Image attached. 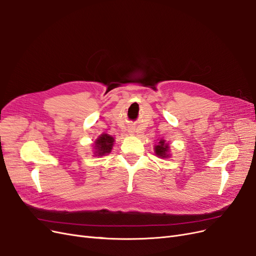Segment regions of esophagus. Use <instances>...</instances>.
<instances>
[{
	"instance_id": "1",
	"label": "esophagus",
	"mask_w": 256,
	"mask_h": 256,
	"mask_svg": "<svg viewBox=\"0 0 256 256\" xmlns=\"http://www.w3.org/2000/svg\"><path fill=\"white\" fill-rule=\"evenodd\" d=\"M129 132H131V134H134V129H130V130H129Z\"/></svg>"
}]
</instances>
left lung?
I'll use <instances>...</instances> for the list:
<instances>
[{
  "mask_svg": "<svg viewBox=\"0 0 256 256\" xmlns=\"http://www.w3.org/2000/svg\"><path fill=\"white\" fill-rule=\"evenodd\" d=\"M154 150L156 156L161 158H168L172 156L170 154V144L166 142L165 140H158V142L156 145H154Z\"/></svg>",
  "mask_w": 256,
  "mask_h": 256,
  "instance_id": "8db88e82",
  "label": "left lung"
}]
</instances>
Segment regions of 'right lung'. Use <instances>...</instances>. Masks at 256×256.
Listing matches in <instances>:
<instances>
[{"instance_id":"add662e5","label":"right lung","mask_w":256,"mask_h":256,"mask_svg":"<svg viewBox=\"0 0 256 256\" xmlns=\"http://www.w3.org/2000/svg\"><path fill=\"white\" fill-rule=\"evenodd\" d=\"M114 138L107 134H100L95 140L93 144V156H102L111 152L112 147L114 145Z\"/></svg>"}]
</instances>
